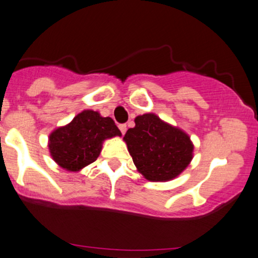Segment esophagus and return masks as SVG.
<instances>
[{
  "label": "esophagus",
  "mask_w": 258,
  "mask_h": 258,
  "mask_svg": "<svg viewBox=\"0 0 258 258\" xmlns=\"http://www.w3.org/2000/svg\"><path fill=\"white\" fill-rule=\"evenodd\" d=\"M119 130L121 131L122 135H125L126 131H127V126L125 125V123H121V125H119Z\"/></svg>",
  "instance_id": "1"
}]
</instances>
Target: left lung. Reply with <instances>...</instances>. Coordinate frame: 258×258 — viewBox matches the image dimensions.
<instances>
[{
	"mask_svg": "<svg viewBox=\"0 0 258 258\" xmlns=\"http://www.w3.org/2000/svg\"><path fill=\"white\" fill-rule=\"evenodd\" d=\"M135 122L136 126L127 130L123 140L139 174L152 182L177 177L193 159L190 137L155 113L138 115Z\"/></svg>",
	"mask_w": 258,
	"mask_h": 258,
	"instance_id": "left-lung-1",
	"label": "left lung"
}]
</instances>
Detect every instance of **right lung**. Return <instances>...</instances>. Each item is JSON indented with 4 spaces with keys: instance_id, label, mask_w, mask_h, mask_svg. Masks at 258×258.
I'll list each match as a JSON object with an SVG mask.
<instances>
[{
    "instance_id": "obj_1",
    "label": "right lung",
    "mask_w": 258,
    "mask_h": 258,
    "mask_svg": "<svg viewBox=\"0 0 258 258\" xmlns=\"http://www.w3.org/2000/svg\"><path fill=\"white\" fill-rule=\"evenodd\" d=\"M121 137L112 118L99 112L84 109L69 123L57 127L48 136L52 159L70 172L81 171L99 157L106 139Z\"/></svg>"
}]
</instances>
